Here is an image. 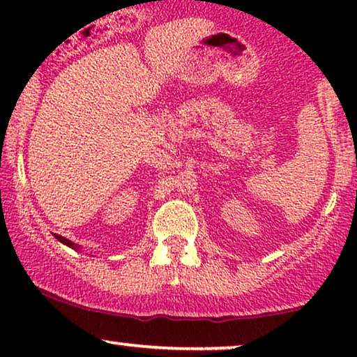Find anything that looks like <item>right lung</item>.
<instances>
[{"mask_svg":"<svg viewBox=\"0 0 357 357\" xmlns=\"http://www.w3.org/2000/svg\"><path fill=\"white\" fill-rule=\"evenodd\" d=\"M55 238L56 240H59V241H61V243H63V245H67V247H72V248H79V247H77V245L75 243H73V241H70V240H67V238H63V236H60V235H55Z\"/></svg>","mask_w":357,"mask_h":357,"instance_id":"add662e5","label":"right lung"}]
</instances>
